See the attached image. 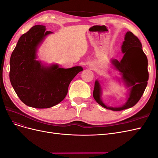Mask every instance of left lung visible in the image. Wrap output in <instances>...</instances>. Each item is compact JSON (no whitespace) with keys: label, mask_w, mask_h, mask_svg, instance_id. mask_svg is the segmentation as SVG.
Returning a JSON list of instances; mask_svg holds the SVG:
<instances>
[{"label":"left lung","mask_w":158,"mask_h":158,"mask_svg":"<svg viewBox=\"0 0 158 158\" xmlns=\"http://www.w3.org/2000/svg\"><path fill=\"white\" fill-rule=\"evenodd\" d=\"M124 40L121 45V51L124 54L122 59L118 61L111 59V64L120 73L121 77L115 76L114 78L127 88L126 102L118 107L107 106L102 99V87L98 80L95 81L93 92L95 100L100 106L116 111L135 106L144 92L149 77L147 69L148 59L142 50L140 40L131 31L126 33Z\"/></svg>","instance_id":"left-lung-1"}]
</instances>
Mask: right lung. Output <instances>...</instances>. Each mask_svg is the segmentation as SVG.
Here are the masks:
<instances>
[{"label":"right lung","mask_w":158,"mask_h":158,"mask_svg":"<svg viewBox=\"0 0 158 158\" xmlns=\"http://www.w3.org/2000/svg\"><path fill=\"white\" fill-rule=\"evenodd\" d=\"M45 30V26L37 25L23 34L10 60V80L14 91L26 106L37 109L49 108L63 101L70 82L83 70L80 66L63 69L56 63L48 65L37 60L40 47L52 33Z\"/></svg>","instance_id":"obj_1"}]
</instances>
